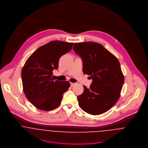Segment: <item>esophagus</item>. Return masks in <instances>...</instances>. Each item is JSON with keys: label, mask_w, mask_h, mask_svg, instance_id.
Segmentation results:
<instances>
[{"label": "esophagus", "mask_w": 148, "mask_h": 148, "mask_svg": "<svg viewBox=\"0 0 148 148\" xmlns=\"http://www.w3.org/2000/svg\"><path fill=\"white\" fill-rule=\"evenodd\" d=\"M71 86H73L75 85L76 84L75 83H72V82H70Z\"/></svg>", "instance_id": "34e87169"}]
</instances>
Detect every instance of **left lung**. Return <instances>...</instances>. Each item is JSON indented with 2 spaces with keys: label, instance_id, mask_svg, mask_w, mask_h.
<instances>
[{
  "label": "left lung",
  "instance_id": "left-lung-1",
  "mask_svg": "<svg viewBox=\"0 0 148 148\" xmlns=\"http://www.w3.org/2000/svg\"><path fill=\"white\" fill-rule=\"evenodd\" d=\"M73 51L82 60L83 72L92 82L77 96L79 107L87 113L98 115L111 109L118 101L124 76L116 57L101 44L75 43Z\"/></svg>",
  "mask_w": 148,
  "mask_h": 148
}]
</instances>
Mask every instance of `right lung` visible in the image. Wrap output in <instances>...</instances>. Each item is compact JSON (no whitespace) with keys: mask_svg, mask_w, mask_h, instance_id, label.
<instances>
[{"mask_svg":"<svg viewBox=\"0 0 148 148\" xmlns=\"http://www.w3.org/2000/svg\"><path fill=\"white\" fill-rule=\"evenodd\" d=\"M73 45L60 40L50 42L39 47L26 61L21 72L23 91L36 108L48 111L60 105L70 84L55 81L52 71L58 69L60 57L70 52Z\"/></svg>","mask_w":148,"mask_h":148,"instance_id":"add662e5","label":"right lung"}]
</instances>
